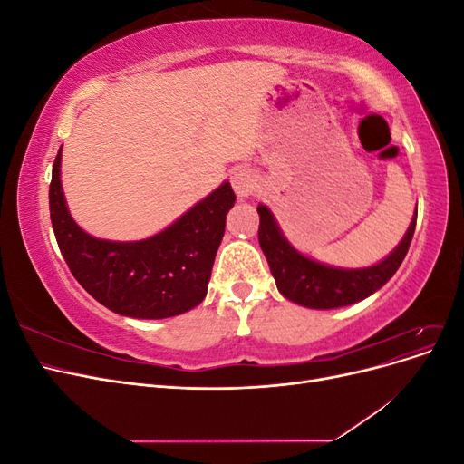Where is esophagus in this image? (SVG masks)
<instances>
[{"instance_id": "34e87169", "label": "esophagus", "mask_w": 464, "mask_h": 464, "mask_svg": "<svg viewBox=\"0 0 464 464\" xmlns=\"http://www.w3.org/2000/svg\"><path fill=\"white\" fill-rule=\"evenodd\" d=\"M230 181H232L234 191L237 193V198H249V195H254L259 188V179L256 172L244 166L234 168L230 174Z\"/></svg>"}]
</instances>
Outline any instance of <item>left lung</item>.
I'll list each match as a JSON object with an SVG mask.
<instances>
[{"label": "left lung", "instance_id": "obj_1", "mask_svg": "<svg viewBox=\"0 0 464 464\" xmlns=\"http://www.w3.org/2000/svg\"><path fill=\"white\" fill-rule=\"evenodd\" d=\"M257 213L259 246L269 261L278 292L290 302L304 307L334 310V307L356 304L372 296L397 273L411 247L418 210L401 244L383 261L366 266V269H339V266L323 265L302 256L288 244L269 208L259 205Z\"/></svg>", "mask_w": 464, "mask_h": 464}]
</instances>
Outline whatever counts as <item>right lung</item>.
<instances>
[{
    "label": "right lung",
    "mask_w": 464,
    "mask_h": 464,
    "mask_svg": "<svg viewBox=\"0 0 464 464\" xmlns=\"http://www.w3.org/2000/svg\"><path fill=\"white\" fill-rule=\"evenodd\" d=\"M60 164L62 150L50 181L52 228L69 271L96 302L137 319L174 317L203 302L236 201L228 181L147 240L110 242L89 236L69 215Z\"/></svg>",
    "instance_id": "add662e5"
}]
</instances>
